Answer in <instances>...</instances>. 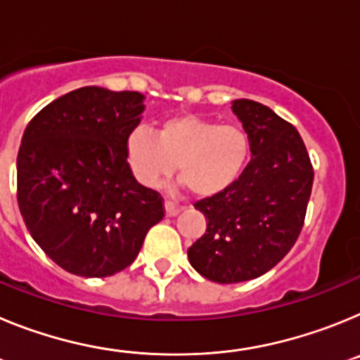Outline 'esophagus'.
I'll return each instance as SVG.
<instances>
[{
  "label": "esophagus",
  "instance_id": "34e87169",
  "mask_svg": "<svg viewBox=\"0 0 360 360\" xmlns=\"http://www.w3.org/2000/svg\"><path fill=\"white\" fill-rule=\"evenodd\" d=\"M164 207H165V214H167V216H176L178 212H180V207H178L176 203L167 202V200H165Z\"/></svg>",
  "mask_w": 360,
  "mask_h": 360
}]
</instances>
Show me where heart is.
Here are the masks:
<instances>
[{"mask_svg": "<svg viewBox=\"0 0 360 360\" xmlns=\"http://www.w3.org/2000/svg\"><path fill=\"white\" fill-rule=\"evenodd\" d=\"M126 157L141 184L157 187L176 164L178 176L196 196L218 195L243 171L249 136L240 126L218 124L198 115H174L157 133L135 128L126 141Z\"/></svg>", "mask_w": 360, "mask_h": 360, "instance_id": "1", "label": "heart"}]
</instances>
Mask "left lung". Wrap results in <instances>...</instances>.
I'll return each instance as SVG.
<instances>
[{
	"label": "left lung",
	"mask_w": 360,
	"mask_h": 360,
	"mask_svg": "<svg viewBox=\"0 0 360 360\" xmlns=\"http://www.w3.org/2000/svg\"><path fill=\"white\" fill-rule=\"evenodd\" d=\"M249 136L250 162L238 180L195 207L207 231L187 250L203 278L229 285L259 278L278 265L303 229L314 169L297 129L270 108L232 101Z\"/></svg>",
	"instance_id": "1"
}]
</instances>
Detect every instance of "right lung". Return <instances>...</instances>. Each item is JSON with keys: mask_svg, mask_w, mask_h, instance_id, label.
<instances>
[{"mask_svg": "<svg viewBox=\"0 0 360 360\" xmlns=\"http://www.w3.org/2000/svg\"><path fill=\"white\" fill-rule=\"evenodd\" d=\"M144 98L84 86L44 106L25 129L19 211L34 241L70 274H117L164 218L162 196L136 182L126 157Z\"/></svg>", "mask_w": 360, "mask_h": 360, "instance_id": "right-lung-1", "label": "right lung"}]
</instances>
